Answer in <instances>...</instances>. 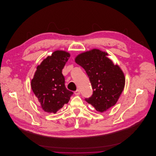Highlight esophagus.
<instances>
[{
  "mask_svg": "<svg viewBox=\"0 0 156 156\" xmlns=\"http://www.w3.org/2000/svg\"><path fill=\"white\" fill-rule=\"evenodd\" d=\"M74 94L75 95H80V91H79V90H76L75 91H74Z\"/></svg>",
  "mask_w": 156,
  "mask_h": 156,
  "instance_id": "1",
  "label": "esophagus"
}]
</instances>
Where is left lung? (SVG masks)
Segmentation results:
<instances>
[{
	"label": "left lung",
	"mask_w": 156,
	"mask_h": 156,
	"mask_svg": "<svg viewBox=\"0 0 156 156\" xmlns=\"http://www.w3.org/2000/svg\"><path fill=\"white\" fill-rule=\"evenodd\" d=\"M108 53L93 49L79 55L76 63L85 71L91 83L93 94L85 100L101 112L114 106L125 86V77Z\"/></svg>",
	"instance_id": "left-lung-1"
}]
</instances>
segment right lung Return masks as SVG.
Wrapping results in <instances>:
<instances>
[{
  "instance_id": "right-lung-1",
  "label": "right lung",
  "mask_w": 156,
  "mask_h": 156,
  "mask_svg": "<svg viewBox=\"0 0 156 156\" xmlns=\"http://www.w3.org/2000/svg\"><path fill=\"white\" fill-rule=\"evenodd\" d=\"M69 53L57 50L45 59L37 67L31 88L42 109L48 113H56L67 104L73 92L65 87L62 74Z\"/></svg>"
}]
</instances>
